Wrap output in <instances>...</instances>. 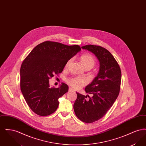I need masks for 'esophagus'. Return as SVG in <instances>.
<instances>
[{"label": "esophagus", "instance_id": "esophagus-1", "mask_svg": "<svg viewBox=\"0 0 146 146\" xmlns=\"http://www.w3.org/2000/svg\"><path fill=\"white\" fill-rule=\"evenodd\" d=\"M69 91H74V90L72 88H69Z\"/></svg>", "mask_w": 146, "mask_h": 146}]
</instances>
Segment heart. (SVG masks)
<instances>
[{"mask_svg": "<svg viewBox=\"0 0 146 146\" xmlns=\"http://www.w3.org/2000/svg\"><path fill=\"white\" fill-rule=\"evenodd\" d=\"M71 60H70L67 62L66 63L65 67H67L69 63L70 62ZM80 61L83 65L85 68H92L95 64L96 61L94 56L91 55L90 54H83L80 56ZM67 83L70 85L72 87L74 88H80L84 86L86 84V80L82 78H79V77H74V78H70L66 80Z\"/></svg>", "mask_w": 146, "mask_h": 146, "instance_id": "heart-1", "label": "heart"}]
</instances>
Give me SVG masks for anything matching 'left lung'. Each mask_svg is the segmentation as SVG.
Wrapping results in <instances>:
<instances>
[{
	"instance_id": "8db88e82",
	"label": "left lung",
	"mask_w": 146,
	"mask_h": 146,
	"mask_svg": "<svg viewBox=\"0 0 146 146\" xmlns=\"http://www.w3.org/2000/svg\"><path fill=\"white\" fill-rule=\"evenodd\" d=\"M82 49L94 53L100 61V70L91 83L86 86V93L92 94L89 98L76 92L73 105L76 117L86 123H92L102 118L117 98L120 89L121 72L117 61L104 48L93 45Z\"/></svg>"
}]
</instances>
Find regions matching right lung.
Instances as JSON below:
<instances>
[{"mask_svg": "<svg viewBox=\"0 0 146 146\" xmlns=\"http://www.w3.org/2000/svg\"><path fill=\"white\" fill-rule=\"evenodd\" d=\"M80 50L78 45L45 41L36 45L23 60L20 68L21 92L35 114L47 116L57 110L58 100L68 92V86L62 83L59 88H50L49 80L61 73L66 63Z\"/></svg>", "mask_w": 146, "mask_h": 146, "instance_id": "add662e5", "label": "right lung"}]
</instances>
